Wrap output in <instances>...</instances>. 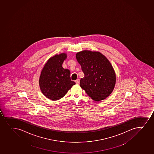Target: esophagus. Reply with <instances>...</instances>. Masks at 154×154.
<instances>
[{
	"label": "esophagus",
	"instance_id": "obj_1",
	"mask_svg": "<svg viewBox=\"0 0 154 154\" xmlns=\"http://www.w3.org/2000/svg\"><path fill=\"white\" fill-rule=\"evenodd\" d=\"M75 82H76V84H78V83H79V79H78L75 80Z\"/></svg>",
	"mask_w": 154,
	"mask_h": 154
}]
</instances>
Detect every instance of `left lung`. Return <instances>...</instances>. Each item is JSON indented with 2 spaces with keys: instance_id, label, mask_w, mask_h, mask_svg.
Returning <instances> with one entry per match:
<instances>
[{
  "instance_id": "1",
  "label": "left lung",
  "mask_w": 154,
  "mask_h": 154,
  "mask_svg": "<svg viewBox=\"0 0 154 154\" xmlns=\"http://www.w3.org/2000/svg\"><path fill=\"white\" fill-rule=\"evenodd\" d=\"M76 58L85 74L80 81L82 89L95 101L108 97L116 82V72L108 59L100 52L88 50L77 53Z\"/></svg>"
}]
</instances>
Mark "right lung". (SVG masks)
Instances as JSON below:
<instances>
[{"label":"right lung","mask_w":154,"mask_h":154,"mask_svg":"<svg viewBox=\"0 0 154 154\" xmlns=\"http://www.w3.org/2000/svg\"><path fill=\"white\" fill-rule=\"evenodd\" d=\"M66 58L65 53L54 55L47 60L41 71L40 88L44 95L49 100H60L76 84L71 80L69 70L62 67Z\"/></svg>","instance_id":"obj_1"}]
</instances>
